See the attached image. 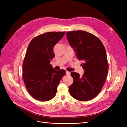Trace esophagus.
Segmentation results:
<instances>
[{"label":"esophagus","instance_id":"34e87169","mask_svg":"<svg viewBox=\"0 0 127 127\" xmlns=\"http://www.w3.org/2000/svg\"><path fill=\"white\" fill-rule=\"evenodd\" d=\"M66 74L67 75H70V72L66 71Z\"/></svg>","mask_w":127,"mask_h":127}]
</instances>
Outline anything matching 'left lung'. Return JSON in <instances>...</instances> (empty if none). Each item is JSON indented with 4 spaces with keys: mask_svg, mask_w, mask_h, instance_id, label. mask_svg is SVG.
Instances as JSON below:
<instances>
[{
    "mask_svg": "<svg viewBox=\"0 0 127 127\" xmlns=\"http://www.w3.org/2000/svg\"><path fill=\"white\" fill-rule=\"evenodd\" d=\"M66 35L77 58L83 61L85 71L82 76L71 72L74 82L69 86L70 94L79 101L91 100L101 91L108 72L105 48L98 37L84 31L67 32Z\"/></svg>",
    "mask_w": 127,
    "mask_h": 127,
    "instance_id": "1",
    "label": "left lung"
}]
</instances>
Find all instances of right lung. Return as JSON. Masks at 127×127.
Masks as SVG:
<instances>
[{
	"label": "right lung",
	"mask_w": 127,
	"mask_h": 127,
	"mask_svg": "<svg viewBox=\"0 0 127 127\" xmlns=\"http://www.w3.org/2000/svg\"><path fill=\"white\" fill-rule=\"evenodd\" d=\"M66 32H48L34 37L28 46L23 64V78L27 90L40 101L55 96L66 71H57L50 64L55 57L53 47Z\"/></svg>",
	"instance_id": "obj_1"
}]
</instances>
